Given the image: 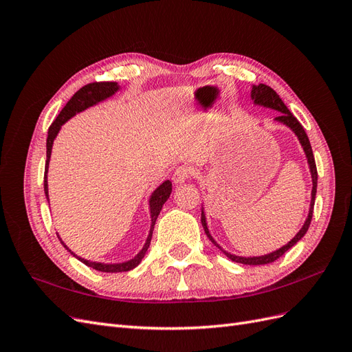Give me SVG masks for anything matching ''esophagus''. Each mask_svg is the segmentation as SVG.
Wrapping results in <instances>:
<instances>
[{
  "label": "esophagus",
  "instance_id": "esophagus-1",
  "mask_svg": "<svg viewBox=\"0 0 352 352\" xmlns=\"http://www.w3.org/2000/svg\"><path fill=\"white\" fill-rule=\"evenodd\" d=\"M190 175H192V172H190V168L186 167V166H180L175 170V173L172 176L173 182L175 184H185L186 180L190 177Z\"/></svg>",
  "mask_w": 352,
  "mask_h": 352
}]
</instances>
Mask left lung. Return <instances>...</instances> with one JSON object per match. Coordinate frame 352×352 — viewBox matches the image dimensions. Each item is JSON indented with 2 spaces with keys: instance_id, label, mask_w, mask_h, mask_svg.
<instances>
[{
  "instance_id": "obj_1",
  "label": "left lung",
  "mask_w": 352,
  "mask_h": 352,
  "mask_svg": "<svg viewBox=\"0 0 352 352\" xmlns=\"http://www.w3.org/2000/svg\"><path fill=\"white\" fill-rule=\"evenodd\" d=\"M251 100L254 101L255 105H261V107L265 109H272L274 111L280 113L278 117H274V122H278L280 124H285L286 127H289V129L295 133V136L298 138V141H300L305 158H307V163H308V168H310V175H311V182H313V188H311V201H310V208H308V216L304 221L302 228L300 229V232L296 233V235L287 242L285 243L283 247H280L279 250L272 251L269 254H264V255H254V257H243V255H235V254H230L226 250H223L220 245L214 241V238L211 236V233L208 230V225H207V219H206V212H204V207H201V223H202V228L206 230V235L208 236V239L214 243V247H217L223 254L226 255V257L235 263H241V264H250V265H260V264H269L278 260L279 257L287 251L291 250L294 245L301 241L302 236L307 233L308 228H310V223H311V217H313V207H314V201H316V192H317V168H316V162H314V155H313V150H311V145H310V140H308V136L304 131V127L301 126V123L298 122L294 114L287 110V107L285 105V102L280 100V97L276 91H273L270 87L264 83H258V85H252V89H251Z\"/></svg>"
}]
</instances>
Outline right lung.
Listing matches in <instances>:
<instances>
[{
	"label": "right lung",
	"instance_id": "1",
	"mask_svg": "<svg viewBox=\"0 0 352 352\" xmlns=\"http://www.w3.org/2000/svg\"><path fill=\"white\" fill-rule=\"evenodd\" d=\"M120 91V85L117 82H95V83H89L85 85L83 88H80L73 97L69 100V102L65 105L58 114L57 119L52 122V124L50 126L48 129V138H47V163H45V176H44V190L47 199L50 201V195H48V179H47V173H48V166H50V158H51V151H52V144H54V140L57 138L61 126L65 124L67 120H70L73 116H76L78 113H82L89 107H94L102 101H105L107 98L113 97L114 94H117ZM170 194H172V182L170 180H164V182L160 185L158 188H155L154 192L150 197V201H148V206H150V216H151V228H150V233H148L146 241L144 243L142 250L138 252L133 258L127 260V261H122V263H97V261H91V260H85L79 255L74 254L67 245L61 241V238L58 236V239L61 241L63 247H65L73 257H76L79 261H82L83 264H87L88 267H92L98 272H104V273H119V272H129L132 269H135L138 264L142 261V258L145 257V254L150 248L151 243V238H153V230L155 226V220L162 211L164 202L168 199Z\"/></svg>",
	"mask_w": 352,
	"mask_h": 352
}]
</instances>
